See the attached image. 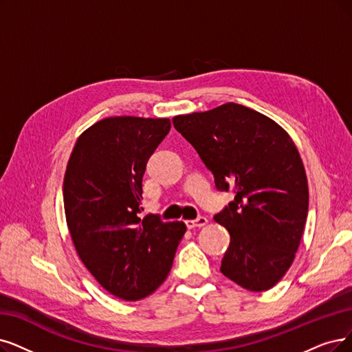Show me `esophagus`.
I'll list each match as a JSON object with an SVG mask.
<instances>
[{
  "label": "esophagus",
  "mask_w": 352,
  "mask_h": 352,
  "mask_svg": "<svg viewBox=\"0 0 352 352\" xmlns=\"http://www.w3.org/2000/svg\"><path fill=\"white\" fill-rule=\"evenodd\" d=\"M208 219L205 217H198L196 219H188L185 221L186 227L188 228H196V227H204V225H206Z\"/></svg>",
  "instance_id": "1"
}]
</instances>
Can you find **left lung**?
<instances>
[{"label": "left lung", "mask_w": 352, "mask_h": 352, "mask_svg": "<svg viewBox=\"0 0 352 352\" xmlns=\"http://www.w3.org/2000/svg\"><path fill=\"white\" fill-rule=\"evenodd\" d=\"M172 121L212 172L217 189L234 193L214 217L231 235L221 273L251 292L272 289L294 260L307 217L296 146L273 120L234 102Z\"/></svg>", "instance_id": "1"}]
</instances>
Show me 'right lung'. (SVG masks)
Masks as SVG:
<instances>
[{
	"mask_svg": "<svg viewBox=\"0 0 352 352\" xmlns=\"http://www.w3.org/2000/svg\"><path fill=\"white\" fill-rule=\"evenodd\" d=\"M167 118L111 117L83 133L67 162L63 202L70 236L100 285L124 300H140L170 272L184 222L140 218L143 176L170 131Z\"/></svg>",
	"mask_w": 352,
	"mask_h": 352,
	"instance_id": "right-lung-1",
	"label": "right lung"
}]
</instances>
